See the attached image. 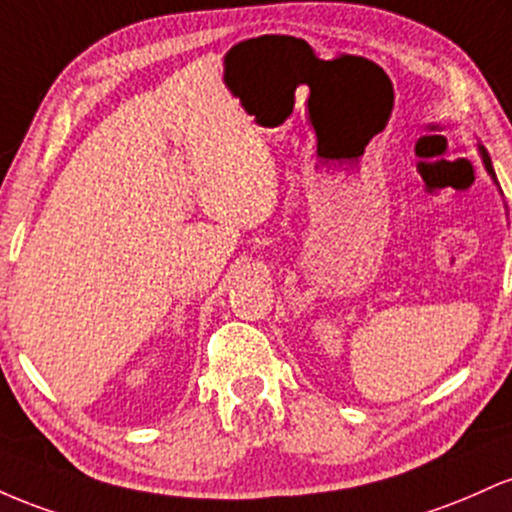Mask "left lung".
<instances>
[{
  "instance_id": "left-lung-1",
  "label": "left lung",
  "mask_w": 512,
  "mask_h": 512,
  "mask_svg": "<svg viewBox=\"0 0 512 512\" xmlns=\"http://www.w3.org/2000/svg\"><path fill=\"white\" fill-rule=\"evenodd\" d=\"M479 157H481V164H484L486 174H488V176H491V181H493V183H496V186H498V179H496V171H493L491 157H488V152H486V149H484V147H481V145H479ZM498 188H501V186H498Z\"/></svg>"
}]
</instances>
